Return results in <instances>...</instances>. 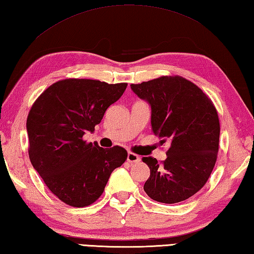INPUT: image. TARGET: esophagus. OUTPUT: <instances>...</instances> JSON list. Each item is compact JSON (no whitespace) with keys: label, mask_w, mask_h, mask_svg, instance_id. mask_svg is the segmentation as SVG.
<instances>
[{"label":"esophagus","mask_w":254,"mask_h":254,"mask_svg":"<svg viewBox=\"0 0 254 254\" xmlns=\"http://www.w3.org/2000/svg\"><path fill=\"white\" fill-rule=\"evenodd\" d=\"M127 161L130 163H136L140 161V158H139V155L132 153V152H128L127 156Z\"/></svg>","instance_id":"34e87169"}]
</instances>
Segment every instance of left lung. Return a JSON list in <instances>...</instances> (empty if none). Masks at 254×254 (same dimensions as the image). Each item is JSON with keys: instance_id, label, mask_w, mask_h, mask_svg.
Segmentation results:
<instances>
[{"instance_id": "obj_1", "label": "left lung", "mask_w": 254, "mask_h": 254, "mask_svg": "<svg viewBox=\"0 0 254 254\" xmlns=\"http://www.w3.org/2000/svg\"><path fill=\"white\" fill-rule=\"evenodd\" d=\"M131 90L151 107V127L160 144L169 143L162 164L152 156L144 191L162 203H178L202 189L214 168L220 123L213 103L192 82L181 76H161Z\"/></svg>"}]
</instances>
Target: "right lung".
Segmentation results:
<instances>
[{"label": "right lung", "instance_id": "add662e5", "mask_svg": "<svg viewBox=\"0 0 254 254\" xmlns=\"http://www.w3.org/2000/svg\"><path fill=\"white\" fill-rule=\"evenodd\" d=\"M127 83L68 79L48 87L31 108L26 121L31 163L54 195L71 206L90 205L102 194L109 178L127 160L121 146L85 143Z\"/></svg>", "mask_w": 254, "mask_h": 254}]
</instances>
